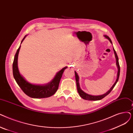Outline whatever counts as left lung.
<instances>
[{
  "label": "left lung",
  "instance_id": "1",
  "mask_svg": "<svg viewBox=\"0 0 133 133\" xmlns=\"http://www.w3.org/2000/svg\"><path fill=\"white\" fill-rule=\"evenodd\" d=\"M105 37L107 38V39H108L110 42L112 43L111 42V39L109 38V36H107V35H104ZM113 50L114 51V53L115 55V57H116V65L118 68V72H117V79L116 80V82L114 83V84L112 85V87L110 88L107 93H105V94L102 95H100V96H92L89 94H86L85 92H84L82 89H80V86H79V77L78 76V74L77 73V72L75 71V77H76V83H77V90L78 93L80 95V96L83 98L85 100H88V101H98V100H101L102 99H103V98H104L105 96H107L108 95H109L110 93V92L112 90V89H114V88L115 87V86L116 85L117 82H118V79H119V73H120V67H119V62H118V56L116 54V51L114 49V48H113Z\"/></svg>",
  "mask_w": 133,
  "mask_h": 133
}]
</instances>
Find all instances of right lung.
Instances as JSON below:
<instances>
[{
    "mask_svg": "<svg viewBox=\"0 0 133 133\" xmlns=\"http://www.w3.org/2000/svg\"><path fill=\"white\" fill-rule=\"evenodd\" d=\"M25 37L26 36L23 38L21 43ZM20 48L21 45L17 50L12 65L14 77L17 84L27 96L34 98H44L49 97L53 95L57 90L58 89L59 83L62 74L67 67L63 68L60 71L56 74L54 78L51 81V82L47 85H37L31 84L28 83L21 76L18 70V65H17V60H18V56Z\"/></svg>",
    "mask_w": 133,
    "mask_h": 133,
    "instance_id": "right-lung-1",
    "label": "right lung"
}]
</instances>
